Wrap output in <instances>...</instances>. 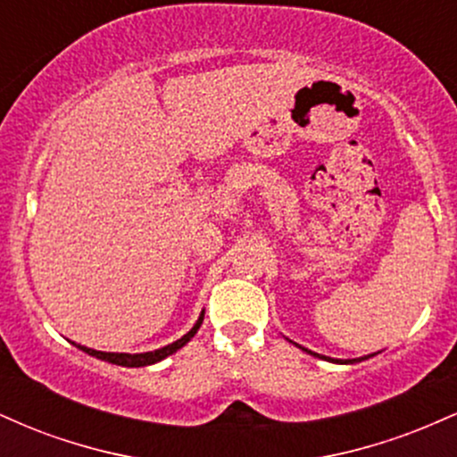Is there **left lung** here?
<instances>
[{
	"mask_svg": "<svg viewBox=\"0 0 457 457\" xmlns=\"http://www.w3.org/2000/svg\"><path fill=\"white\" fill-rule=\"evenodd\" d=\"M309 354H313V356H318V359H324V361H333V363H354V361H363V359H348V361H342V359H328V356H322V354H316V353H312V350H307Z\"/></svg>",
	"mask_w": 457,
	"mask_h": 457,
	"instance_id": "obj_1",
	"label": "left lung"
}]
</instances>
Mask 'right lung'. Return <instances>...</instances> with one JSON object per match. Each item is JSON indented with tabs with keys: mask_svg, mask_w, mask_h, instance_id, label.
I'll return each mask as SVG.
<instances>
[{
	"mask_svg": "<svg viewBox=\"0 0 457 457\" xmlns=\"http://www.w3.org/2000/svg\"><path fill=\"white\" fill-rule=\"evenodd\" d=\"M204 322V312L199 313L195 327H193L191 330H188L187 335H182L180 339L174 344L165 345V348H159V350H152V353H141V354H129V353H101V350H92V348H86V345L81 344H75L79 350H83V353H87L90 356H96V359L101 361H107V363H113V365H122V367H144V365H154L159 363V361L167 359L170 354H174L176 350H180L182 345L191 342L193 335L197 333V328L202 327Z\"/></svg>",
	"mask_w": 457,
	"mask_h": 457,
	"instance_id": "right-lung-1",
	"label": "right lung"
}]
</instances>
